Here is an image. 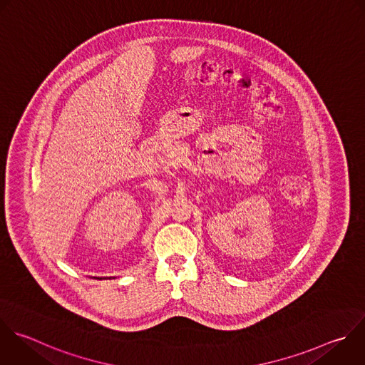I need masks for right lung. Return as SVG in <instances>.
I'll list each match as a JSON object with an SVG mask.
<instances>
[{
    "label": "right lung",
    "instance_id": "add662e5",
    "mask_svg": "<svg viewBox=\"0 0 365 365\" xmlns=\"http://www.w3.org/2000/svg\"><path fill=\"white\" fill-rule=\"evenodd\" d=\"M101 279H103V278H101Z\"/></svg>",
    "mask_w": 365,
    "mask_h": 365
}]
</instances>
